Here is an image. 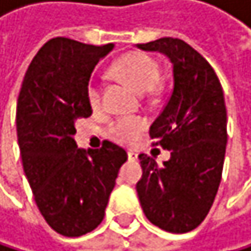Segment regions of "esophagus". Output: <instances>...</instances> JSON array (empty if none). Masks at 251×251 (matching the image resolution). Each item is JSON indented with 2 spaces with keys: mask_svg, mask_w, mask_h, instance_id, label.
Masks as SVG:
<instances>
[{
  "mask_svg": "<svg viewBox=\"0 0 251 251\" xmlns=\"http://www.w3.org/2000/svg\"><path fill=\"white\" fill-rule=\"evenodd\" d=\"M128 158H129V161H135L137 159V153L134 151H129L128 152Z\"/></svg>",
  "mask_w": 251,
  "mask_h": 251,
  "instance_id": "34e87169",
  "label": "esophagus"
}]
</instances>
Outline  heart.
<instances>
[{
	"label": "heart",
	"instance_id": "b5f03b06",
	"mask_svg": "<svg viewBox=\"0 0 251 251\" xmlns=\"http://www.w3.org/2000/svg\"><path fill=\"white\" fill-rule=\"evenodd\" d=\"M111 74L126 81L138 93L151 92L159 76L156 61L144 52L123 54L111 64ZM87 100L93 110L100 108L102 90L95 81H92L87 87ZM144 129H146V122L141 117H122L111 123L110 135L122 144H132Z\"/></svg>",
	"mask_w": 251,
	"mask_h": 251
}]
</instances>
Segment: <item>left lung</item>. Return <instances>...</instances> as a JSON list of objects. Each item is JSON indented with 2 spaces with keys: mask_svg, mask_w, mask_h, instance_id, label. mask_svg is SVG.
Masks as SVG:
<instances>
[{
  "mask_svg": "<svg viewBox=\"0 0 251 251\" xmlns=\"http://www.w3.org/2000/svg\"><path fill=\"white\" fill-rule=\"evenodd\" d=\"M137 48L158 51L173 66L172 95L149 129L170 159L158 166L148 155L138 156V199L152 225L185 233L205 220L221 180L227 143L223 89L211 64L184 40L162 37Z\"/></svg>",
  "mask_w": 251,
  "mask_h": 251,
  "instance_id": "obj_1",
  "label": "left lung"
}]
</instances>
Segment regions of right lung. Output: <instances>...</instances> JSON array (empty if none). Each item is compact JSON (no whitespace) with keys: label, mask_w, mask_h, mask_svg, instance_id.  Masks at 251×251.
<instances>
[{"label":"right lung","mask_w":251,"mask_h":251,"mask_svg":"<svg viewBox=\"0 0 251 251\" xmlns=\"http://www.w3.org/2000/svg\"><path fill=\"white\" fill-rule=\"evenodd\" d=\"M114 45L46 42L24 76L16 128L25 176L46 223L63 236L96 229L128 155L111 141L78 149L75 122L92 116L87 87L95 66Z\"/></svg>","instance_id":"right-lung-1"}]
</instances>
